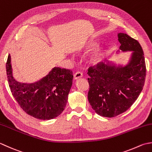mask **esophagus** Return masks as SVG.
Segmentation results:
<instances>
[{
  "mask_svg": "<svg viewBox=\"0 0 152 152\" xmlns=\"http://www.w3.org/2000/svg\"><path fill=\"white\" fill-rule=\"evenodd\" d=\"M82 77H83V73L80 72H77L75 74H74V79L81 78Z\"/></svg>",
  "mask_w": 152,
  "mask_h": 152,
  "instance_id": "1",
  "label": "esophagus"
}]
</instances>
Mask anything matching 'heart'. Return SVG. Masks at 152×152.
I'll return each mask as SVG.
<instances>
[{
    "mask_svg": "<svg viewBox=\"0 0 152 152\" xmlns=\"http://www.w3.org/2000/svg\"><path fill=\"white\" fill-rule=\"evenodd\" d=\"M102 56V52H98L94 53V54L92 56V60L94 63H97L101 60Z\"/></svg>",
    "mask_w": 152,
    "mask_h": 152,
    "instance_id": "obj_1",
    "label": "heart"
}]
</instances>
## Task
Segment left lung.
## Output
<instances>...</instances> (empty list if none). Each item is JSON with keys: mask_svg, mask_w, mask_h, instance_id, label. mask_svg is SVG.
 I'll list each match as a JSON object with an SVG mask.
<instances>
[{"mask_svg": "<svg viewBox=\"0 0 152 152\" xmlns=\"http://www.w3.org/2000/svg\"><path fill=\"white\" fill-rule=\"evenodd\" d=\"M120 49L134 51L127 66L117 68L100 62L88 69V102L98 115L113 117L125 112L144 87L146 68L140 43L125 33H119Z\"/></svg>", "mask_w": 152, "mask_h": 152, "instance_id": "obj_1", "label": "left lung"}]
</instances>
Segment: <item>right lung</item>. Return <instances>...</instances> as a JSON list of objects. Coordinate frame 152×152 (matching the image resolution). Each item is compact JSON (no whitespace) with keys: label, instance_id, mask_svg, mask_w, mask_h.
I'll list each match as a JSON object with an SVG mask.
<instances>
[{"label":"right lung","instance_id":"right-lung-1","mask_svg":"<svg viewBox=\"0 0 152 152\" xmlns=\"http://www.w3.org/2000/svg\"><path fill=\"white\" fill-rule=\"evenodd\" d=\"M6 68L12 94L27 114L38 119L48 120L62 113L72 85V71L54 67L39 82L27 85L14 79L10 54Z\"/></svg>","mask_w":152,"mask_h":152}]
</instances>
